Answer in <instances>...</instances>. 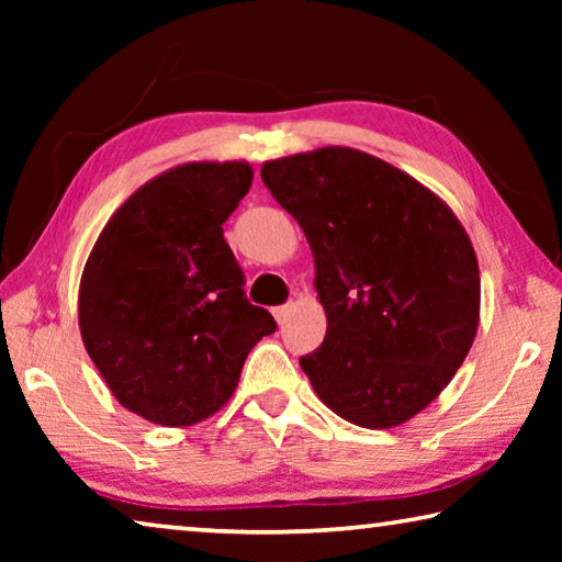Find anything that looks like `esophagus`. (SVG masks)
I'll use <instances>...</instances> for the list:
<instances>
[{"label": "esophagus", "mask_w": 562, "mask_h": 562, "mask_svg": "<svg viewBox=\"0 0 562 562\" xmlns=\"http://www.w3.org/2000/svg\"><path fill=\"white\" fill-rule=\"evenodd\" d=\"M290 312H292V304H282V307L272 310V315H274V319H278V325H284V322H288V317H290Z\"/></svg>", "instance_id": "obj_1"}]
</instances>
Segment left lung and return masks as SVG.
I'll use <instances>...</instances> for the list:
<instances>
[{"mask_svg":"<svg viewBox=\"0 0 562 562\" xmlns=\"http://www.w3.org/2000/svg\"><path fill=\"white\" fill-rule=\"evenodd\" d=\"M260 173L315 255L327 335L300 359L315 394L361 429L414 418L449 386L479 331L469 233L434 190L357 148L265 160Z\"/></svg>","mask_w":562,"mask_h":562,"instance_id":"1","label":"left lung"}]
</instances>
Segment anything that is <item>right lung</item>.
<instances>
[{
    "mask_svg": "<svg viewBox=\"0 0 562 562\" xmlns=\"http://www.w3.org/2000/svg\"><path fill=\"white\" fill-rule=\"evenodd\" d=\"M250 186L247 160L168 168L109 217L83 265V347L116 402L150 424L221 412L250 349L278 329L245 300L223 237Z\"/></svg>",
    "mask_w": 562,
    "mask_h": 562,
    "instance_id": "right-lung-1",
    "label": "right lung"
}]
</instances>
